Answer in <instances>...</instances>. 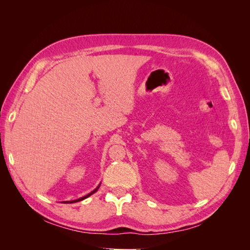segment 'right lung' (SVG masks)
Instances as JSON below:
<instances>
[{"instance_id":"obj_1","label":"right lung","mask_w":250,"mask_h":250,"mask_svg":"<svg viewBox=\"0 0 250 250\" xmlns=\"http://www.w3.org/2000/svg\"><path fill=\"white\" fill-rule=\"evenodd\" d=\"M98 188H99V187H98L97 188H96V190L95 191H93L92 193H89L88 195H86V196H84V197H82V198H79V199H77V200H73V201H66V202H64V203H74V202H78V201H81V200H83V199H85V198H87L88 197V196H90V195H92V194H94L97 190H98Z\"/></svg>"}]
</instances>
